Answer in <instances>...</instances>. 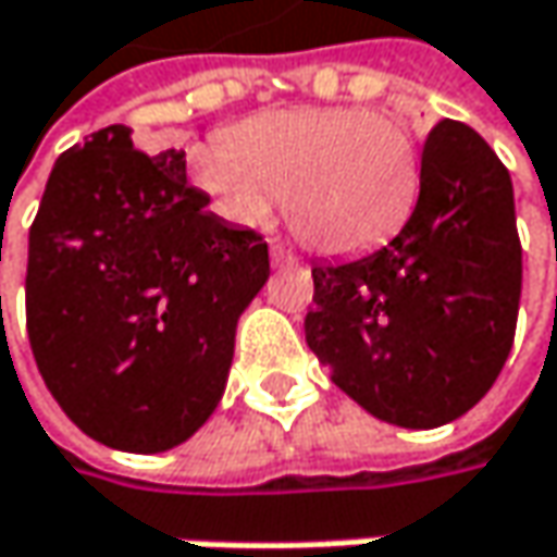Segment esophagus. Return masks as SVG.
Returning <instances> with one entry per match:
<instances>
[{
  "label": "esophagus",
  "mask_w": 557,
  "mask_h": 557,
  "mask_svg": "<svg viewBox=\"0 0 557 557\" xmlns=\"http://www.w3.org/2000/svg\"><path fill=\"white\" fill-rule=\"evenodd\" d=\"M296 261H299V258H296L289 248H283L280 242H274V245H271V264H274V268H283V264H296Z\"/></svg>",
  "instance_id": "34e87169"
}]
</instances>
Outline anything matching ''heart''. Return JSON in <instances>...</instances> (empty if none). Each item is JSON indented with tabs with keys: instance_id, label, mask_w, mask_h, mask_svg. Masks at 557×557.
Listing matches in <instances>:
<instances>
[{
	"instance_id": "b5f03b06",
	"label": "heart",
	"mask_w": 557,
	"mask_h": 557,
	"mask_svg": "<svg viewBox=\"0 0 557 557\" xmlns=\"http://www.w3.org/2000/svg\"><path fill=\"white\" fill-rule=\"evenodd\" d=\"M190 175L238 223L268 220L280 194L289 228L325 255L380 245L421 187V152L398 117L363 108H289L248 117L190 156Z\"/></svg>"
}]
</instances>
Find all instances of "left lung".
<instances>
[{"label": "left lung", "instance_id": "1", "mask_svg": "<svg viewBox=\"0 0 557 557\" xmlns=\"http://www.w3.org/2000/svg\"><path fill=\"white\" fill-rule=\"evenodd\" d=\"M306 344L331 382L398 428L475 408L513 347L523 248L513 184L479 133L440 121L421 152V194L380 251L312 268Z\"/></svg>", "mask_w": 557, "mask_h": 557}]
</instances>
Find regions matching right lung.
I'll use <instances>...</instances> for the list:
<instances>
[{
  "label": "right lung",
  "instance_id": "1",
  "mask_svg": "<svg viewBox=\"0 0 557 557\" xmlns=\"http://www.w3.org/2000/svg\"><path fill=\"white\" fill-rule=\"evenodd\" d=\"M181 149L146 156L121 124L66 149L27 235V341L66 418L124 453L207 424L235 325L268 283V242L207 210Z\"/></svg>",
  "mask_w": 557,
  "mask_h": 557
}]
</instances>
